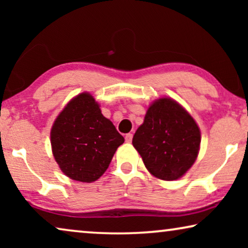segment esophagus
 Listing matches in <instances>:
<instances>
[{"label": "esophagus", "mask_w": 248, "mask_h": 248, "mask_svg": "<svg viewBox=\"0 0 248 248\" xmlns=\"http://www.w3.org/2000/svg\"><path fill=\"white\" fill-rule=\"evenodd\" d=\"M132 138H133V134L128 133V134L125 135V141H126L127 143H130V142L132 141Z\"/></svg>", "instance_id": "obj_1"}]
</instances>
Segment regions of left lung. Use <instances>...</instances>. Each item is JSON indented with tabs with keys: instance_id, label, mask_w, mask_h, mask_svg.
Wrapping results in <instances>:
<instances>
[{
	"instance_id": "1",
	"label": "left lung",
	"mask_w": 248,
	"mask_h": 248,
	"mask_svg": "<svg viewBox=\"0 0 248 248\" xmlns=\"http://www.w3.org/2000/svg\"><path fill=\"white\" fill-rule=\"evenodd\" d=\"M132 143L152 175L164 181H175L194 164L201 133L181 105L161 98L149 107Z\"/></svg>"
}]
</instances>
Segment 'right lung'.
<instances>
[{
	"label": "right lung",
	"instance_id": "obj_1",
	"mask_svg": "<svg viewBox=\"0 0 248 248\" xmlns=\"http://www.w3.org/2000/svg\"><path fill=\"white\" fill-rule=\"evenodd\" d=\"M123 142L124 138L87 93L66 105L50 132L53 155L61 170L83 183L97 181L106 171Z\"/></svg>",
	"mask_w": 248,
	"mask_h": 248
}]
</instances>
